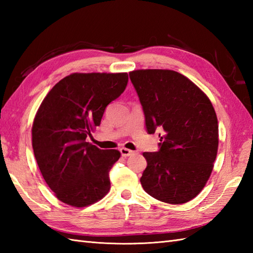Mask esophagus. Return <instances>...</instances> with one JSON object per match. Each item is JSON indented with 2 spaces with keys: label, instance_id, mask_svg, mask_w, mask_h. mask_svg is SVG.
<instances>
[{
  "label": "esophagus",
  "instance_id": "34e87169",
  "mask_svg": "<svg viewBox=\"0 0 253 253\" xmlns=\"http://www.w3.org/2000/svg\"><path fill=\"white\" fill-rule=\"evenodd\" d=\"M120 152H121V154L123 155L124 158H126V157H129V155H131L133 152L131 151V150H129V149H126V148H121L120 149Z\"/></svg>",
  "mask_w": 253,
  "mask_h": 253
}]
</instances>
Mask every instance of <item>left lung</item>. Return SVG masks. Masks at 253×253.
<instances>
[{
	"label": "left lung",
	"mask_w": 253,
	"mask_h": 253,
	"mask_svg": "<svg viewBox=\"0 0 253 253\" xmlns=\"http://www.w3.org/2000/svg\"><path fill=\"white\" fill-rule=\"evenodd\" d=\"M149 133L159 135L158 152H143L144 191L158 200L181 204L206 186L218 147V125L208 96L191 80L169 69L129 73Z\"/></svg>",
	"instance_id": "8db88e82"
}]
</instances>
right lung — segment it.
<instances>
[{
  "label": "right lung",
  "instance_id": "right-lung-1",
  "mask_svg": "<svg viewBox=\"0 0 253 253\" xmlns=\"http://www.w3.org/2000/svg\"><path fill=\"white\" fill-rule=\"evenodd\" d=\"M127 73H75L46 94L32 125V148L45 182L58 200L83 208L103 198L109 173L121 158L85 141L105 107L126 89Z\"/></svg>",
  "mask_w": 253,
  "mask_h": 253
}]
</instances>
